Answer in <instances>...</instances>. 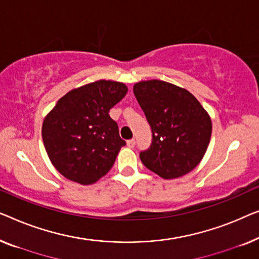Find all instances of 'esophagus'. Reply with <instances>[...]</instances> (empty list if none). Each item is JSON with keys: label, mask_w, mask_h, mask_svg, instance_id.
Wrapping results in <instances>:
<instances>
[{"label": "esophagus", "mask_w": 259, "mask_h": 259, "mask_svg": "<svg viewBox=\"0 0 259 259\" xmlns=\"http://www.w3.org/2000/svg\"><path fill=\"white\" fill-rule=\"evenodd\" d=\"M135 144H136V142H135L134 138H131V140H129L128 142H126V145H128L129 148H134Z\"/></svg>", "instance_id": "1"}]
</instances>
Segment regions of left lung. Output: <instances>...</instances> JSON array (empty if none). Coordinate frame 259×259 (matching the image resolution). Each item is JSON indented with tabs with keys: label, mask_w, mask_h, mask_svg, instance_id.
<instances>
[{
	"label": "left lung",
	"mask_w": 259,
	"mask_h": 259,
	"mask_svg": "<svg viewBox=\"0 0 259 259\" xmlns=\"http://www.w3.org/2000/svg\"><path fill=\"white\" fill-rule=\"evenodd\" d=\"M134 94L152 131L143 164L164 180L184 176L202 161L209 145L210 116L188 90L151 79L134 85Z\"/></svg>",
	"instance_id": "left-lung-1"
}]
</instances>
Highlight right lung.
<instances>
[{
    "label": "right lung",
    "mask_w": 259,
    "mask_h": 259,
    "mask_svg": "<svg viewBox=\"0 0 259 259\" xmlns=\"http://www.w3.org/2000/svg\"><path fill=\"white\" fill-rule=\"evenodd\" d=\"M126 93L123 83L101 79L65 94L46 116L43 143L65 178L88 185L111 169L125 141L109 111Z\"/></svg>",
    "instance_id": "obj_1"
}]
</instances>
